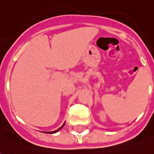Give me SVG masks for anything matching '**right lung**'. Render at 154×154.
<instances>
[{
    "mask_svg": "<svg viewBox=\"0 0 154 154\" xmlns=\"http://www.w3.org/2000/svg\"><path fill=\"white\" fill-rule=\"evenodd\" d=\"M64 125H65V124H64V125H62V126H61L60 128H59L58 130H54V131H51V132H47V133H50V134H53V133H56V132H58V131H59V130H61V129L63 128V126H64Z\"/></svg>",
    "mask_w": 154,
    "mask_h": 154,
    "instance_id": "obj_1",
    "label": "right lung"
}]
</instances>
